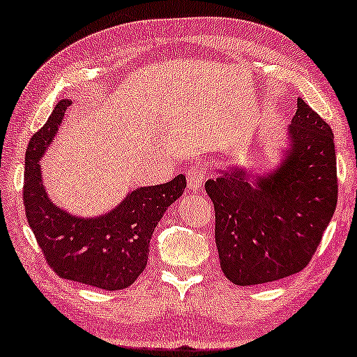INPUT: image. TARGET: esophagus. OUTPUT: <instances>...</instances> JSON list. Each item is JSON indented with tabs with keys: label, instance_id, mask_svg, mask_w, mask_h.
<instances>
[{
	"label": "esophagus",
	"instance_id": "esophagus-1",
	"mask_svg": "<svg viewBox=\"0 0 357 357\" xmlns=\"http://www.w3.org/2000/svg\"><path fill=\"white\" fill-rule=\"evenodd\" d=\"M206 177V169L202 166H195L188 169V175H186V178H188V188L193 191V193H197V191L202 188V183H204Z\"/></svg>",
	"mask_w": 357,
	"mask_h": 357
}]
</instances>
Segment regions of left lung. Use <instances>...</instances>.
Wrapping results in <instances>:
<instances>
[{"label":"left lung","mask_w":357,"mask_h":357,"mask_svg":"<svg viewBox=\"0 0 357 357\" xmlns=\"http://www.w3.org/2000/svg\"><path fill=\"white\" fill-rule=\"evenodd\" d=\"M271 171H220L206 182L215 207V244L236 286L273 282L303 270L337 207V158L331 126L303 98Z\"/></svg>","instance_id":"obj_1"}]
</instances>
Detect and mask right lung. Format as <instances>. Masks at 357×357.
Returning <instances> with one entry per match:
<instances>
[{
	"label": "right lung",
	"mask_w": 357,
	"mask_h": 357,
	"mask_svg": "<svg viewBox=\"0 0 357 357\" xmlns=\"http://www.w3.org/2000/svg\"><path fill=\"white\" fill-rule=\"evenodd\" d=\"M71 100L62 98L25 153L24 204L26 220L60 278L103 290H121L145 270L150 239L169 206L183 195L185 175L162 185L129 191L102 215L78 217L56 206L43 183L41 164Z\"/></svg>",
	"instance_id": "right-lung-1"
}]
</instances>
